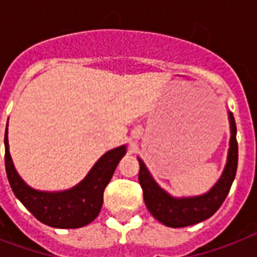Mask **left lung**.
I'll list each match as a JSON object with an SVG mask.
<instances>
[{
	"label": "left lung",
	"mask_w": 257,
	"mask_h": 257,
	"mask_svg": "<svg viewBox=\"0 0 257 257\" xmlns=\"http://www.w3.org/2000/svg\"><path fill=\"white\" fill-rule=\"evenodd\" d=\"M229 124H231V141H229L227 165L215 187L203 196L188 197V199L172 197L155 183L145 164L139 159L140 161L139 181L144 193L145 205L155 219L167 227H188L209 219L221 207L235 180L237 159H239V148L236 140V122L235 117L231 112H229Z\"/></svg>",
	"instance_id": "1"
}]
</instances>
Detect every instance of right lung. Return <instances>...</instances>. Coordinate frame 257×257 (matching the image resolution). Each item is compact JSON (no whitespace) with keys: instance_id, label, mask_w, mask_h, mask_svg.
<instances>
[{"instance_id":"obj_1","label":"right lung","mask_w":257,"mask_h":257,"mask_svg":"<svg viewBox=\"0 0 257 257\" xmlns=\"http://www.w3.org/2000/svg\"><path fill=\"white\" fill-rule=\"evenodd\" d=\"M126 152L125 145L112 149L97 161L92 171L69 191L40 192L28 187L14 169L5 131V168L14 195L41 223L54 228H80L92 223L102 207L104 189Z\"/></svg>"}]
</instances>
